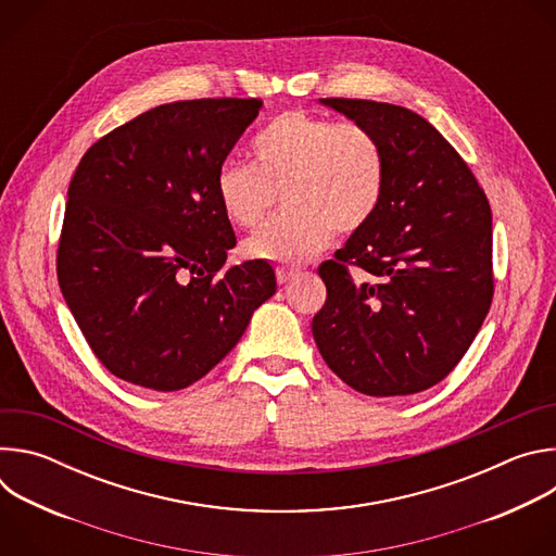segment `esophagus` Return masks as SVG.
Returning <instances> with one entry per match:
<instances>
[{"label":"esophagus","mask_w":556,"mask_h":556,"mask_svg":"<svg viewBox=\"0 0 556 556\" xmlns=\"http://www.w3.org/2000/svg\"><path fill=\"white\" fill-rule=\"evenodd\" d=\"M299 273H301L299 268H288V266H279V268H277V281H279V283H288V281H290V279H294V277H296Z\"/></svg>","instance_id":"1"}]
</instances>
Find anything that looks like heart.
I'll list each match as a JSON object with an SVG mask.
<instances>
[{
	"label": "heart",
	"instance_id": "obj_1",
	"mask_svg": "<svg viewBox=\"0 0 556 556\" xmlns=\"http://www.w3.org/2000/svg\"><path fill=\"white\" fill-rule=\"evenodd\" d=\"M253 165L228 161L215 193L226 219L257 226L283 191L286 213L247 242L255 260L301 264L324 251L334 230L352 235L378 211L387 187V153L363 123L286 110L253 138Z\"/></svg>",
	"mask_w": 556,
	"mask_h": 556
}]
</instances>
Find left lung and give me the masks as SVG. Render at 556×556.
Instances as JSON below:
<instances>
[{"label": "left lung", "instance_id": "8db88e82", "mask_svg": "<svg viewBox=\"0 0 556 556\" xmlns=\"http://www.w3.org/2000/svg\"><path fill=\"white\" fill-rule=\"evenodd\" d=\"M319 103L380 138L387 187L376 215L319 266L328 299L312 337L328 367L361 393L425 391L453 371L489 314V200L459 153L416 112L363 99ZM348 265L364 270L363 282Z\"/></svg>", "mask_w": 556, "mask_h": 556}]
</instances>
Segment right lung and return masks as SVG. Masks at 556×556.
I'll use <instances>...</instances> for the list:
<instances>
[{"mask_svg":"<svg viewBox=\"0 0 556 556\" xmlns=\"http://www.w3.org/2000/svg\"><path fill=\"white\" fill-rule=\"evenodd\" d=\"M260 99L157 105L78 163L56 275L97 358L118 378L178 391L206 376L275 294L264 260L222 270L235 232L215 193Z\"/></svg>","mask_w":556,"mask_h":556,"instance_id":"add662e5","label":"right lung"}]
</instances>
